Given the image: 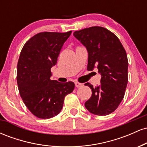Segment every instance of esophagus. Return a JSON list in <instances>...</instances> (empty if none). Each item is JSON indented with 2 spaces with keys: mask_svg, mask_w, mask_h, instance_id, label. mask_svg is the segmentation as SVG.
<instances>
[{
  "mask_svg": "<svg viewBox=\"0 0 147 147\" xmlns=\"http://www.w3.org/2000/svg\"><path fill=\"white\" fill-rule=\"evenodd\" d=\"M75 86L77 87V88L82 87V86H83V84H81V83H79V82H76L75 83Z\"/></svg>",
  "mask_w": 147,
  "mask_h": 147,
  "instance_id": "obj_1",
  "label": "esophagus"
}]
</instances>
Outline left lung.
<instances>
[{
  "label": "left lung",
  "mask_w": 147,
  "mask_h": 147,
  "mask_svg": "<svg viewBox=\"0 0 147 147\" xmlns=\"http://www.w3.org/2000/svg\"><path fill=\"white\" fill-rule=\"evenodd\" d=\"M73 34L88 52L87 70L97 67L102 76L97 86L85 84L92 90L86 108L97 115L111 114L122 101L127 86L129 62L125 49L115 34L102 27L85 28Z\"/></svg>",
  "instance_id": "obj_1"
}]
</instances>
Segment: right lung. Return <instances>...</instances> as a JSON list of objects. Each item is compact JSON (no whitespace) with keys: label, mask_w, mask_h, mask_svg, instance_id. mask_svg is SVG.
I'll use <instances>...</instances> for the list:
<instances>
[{"label":"right lung","mask_w":147,"mask_h":147,"mask_svg":"<svg viewBox=\"0 0 147 147\" xmlns=\"http://www.w3.org/2000/svg\"><path fill=\"white\" fill-rule=\"evenodd\" d=\"M71 33L36 34L25 43L20 54L16 76L20 95L30 112L41 119L59 113L65 97L75 88L72 82L60 83L50 79V69L56 65L62 46Z\"/></svg>","instance_id":"1"}]
</instances>
